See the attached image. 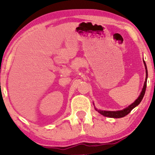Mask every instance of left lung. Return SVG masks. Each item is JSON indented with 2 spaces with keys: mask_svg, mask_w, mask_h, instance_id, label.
Instances as JSON below:
<instances>
[{
  "mask_svg": "<svg viewBox=\"0 0 155 155\" xmlns=\"http://www.w3.org/2000/svg\"><path fill=\"white\" fill-rule=\"evenodd\" d=\"M144 65H145V72H146V78H145V81L144 82V85L143 87V90L141 91L140 94L139 95V97H137V99L135 100L133 104H131L130 105H129L128 107L125 108L124 109L120 110V111H102V110L97 109L95 108L96 111L99 112V114H101V115L106 116V117H110V118H122L126 116V115L130 113V112L132 111V110L134 109L135 107H136L137 105L139 104L141 102V101L143 100L144 95H145V90H146V87H147V65H146V63L145 61H143Z\"/></svg>",
  "mask_w": 155,
  "mask_h": 155,
  "instance_id": "left-lung-1",
  "label": "left lung"
}]
</instances>
